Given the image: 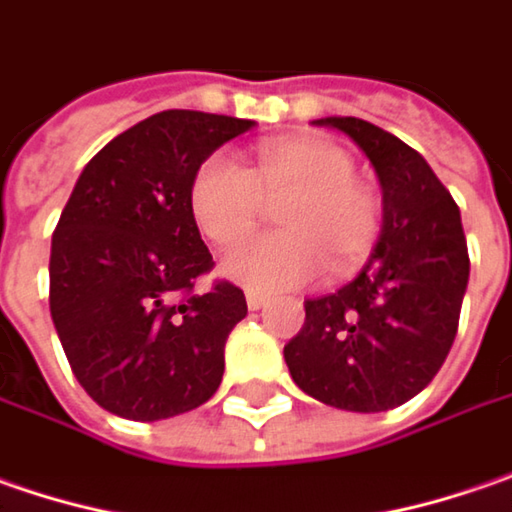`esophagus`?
<instances>
[{"label":"esophagus","instance_id":"1","mask_svg":"<svg viewBox=\"0 0 512 512\" xmlns=\"http://www.w3.org/2000/svg\"><path fill=\"white\" fill-rule=\"evenodd\" d=\"M266 295L263 292H257V289H246V303H249V309H263L266 306Z\"/></svg>","mask_w":512,"mask_h":512}]
</instances>
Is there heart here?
I'll return each mask as SVG.
<instances>
[{
    "label": "heart",
    "instance_id": "obj_1",
    "mask_svg": "<svg viewBox=\"0 0 512 512\" xmlns=\"http://www.w3.org/2000/svg\"><path fill=\"white\" fill-rule=\"evenodd\" d=\"M280 232L255 234L223 257V275L257 292H280L355 269L384 226L381 194L355 177V157L326 137L269 140L252 168L229 154H209L194 168L189 209L197 229L229 246L255 229L266 200L286 197Z\"/></svg>",
    "mask_w": 512,
    "mask_h": 512
}]
</instances>
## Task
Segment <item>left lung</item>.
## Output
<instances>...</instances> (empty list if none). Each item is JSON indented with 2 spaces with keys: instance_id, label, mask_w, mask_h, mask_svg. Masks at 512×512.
Returning a JSON list of instances; mask_svg holds the SVG:
<instances>
[{
  "instance_id": "8db88e82",
  "label": "left lung",
  "mask_w": 512,
  "mask_h": 512,
  "mask_svg": "<svg viewBox=\"0 0 512 512\" xmlns=\"http://www.w3.org/2000/svg\"><path fill=\"white\" fill-rule=\"evenodd\" d=\"M364 148L384 189V226L361 275L303 300L306 321L283 346L306 395L349 412L401 407L427 387L456 341L470 278L453 194L427 160L378 125L326 117Z\"/></svg>"
}]
</instances>
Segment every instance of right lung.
Returning <instances> with one entry per match:
<instances>
[{
  "instance_id": "1",
  "label": "right lung",
  "mask_w": 512,
  "mask_h": 512,
  "mask_svg": "<svg viewBox=\"0 0 512 512\" xmlns=\"http://www.w3.org/2000/svg\"><path fill=\"white\" fill-rule=\"evenodd\" d=\"M252 120L171 108L131 125L82 168L51 237V318L82 389L131 421L212 398L246 318L229 280L194 295L214 260L189 209L194 168Z\"/></svg>"
}]
</instances>
